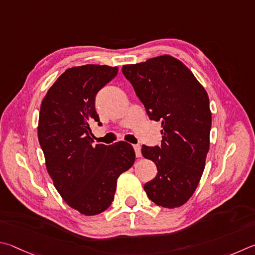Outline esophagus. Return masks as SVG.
Wrapping results in <instances>:
<instances>
[{"mask_svg":"<svg viewBox=\"0 0 255 255\" xmlns=\"http://www.w3.org/2000/svg\"><path fill=\"white\" fill-rule=\"evenodd\" d=\"M133 149H134V151H135L136 158H141V146L139 144H135V145H133Z\"/></svg>","mask_w":255,"mask_h":255,"instance_id":"34e87169","label":"esophagus"}]
</instances>
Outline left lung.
<instances>
[{"mask_svg": "<svg viewBox=\"0 0 255 255\" xmlns=\"http://www.w3.org/2000/svg\"><path fill=\"white\" fill-rule=\"evenodd\" d=\"M122 71L150 120L161 122V146L142 145L157 176L144 185L158 206L180 207L193 196L209 150L212 113L207 92L177 58L163 55L124 65Z\"/></svg>", "mask_w": 255, "mask_h": 255, "instance_id": "1", "label": "left lung"}]
</instances>
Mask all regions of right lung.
I'll list each match as a JSON object with an SVG mask.
<instances>
[{
    "label": "right lung",
    "mask_w": 255,
    "mask_h": 255,
    "mask_svg": "<svg viewBox=\"0 0 255 255\" xmlns=\"http://www.w3.org/2000/svg\"><path fill=\"white\" fill-rule=\"evenodd\" d=\"M118 71L106 65L71 67L48 89L40 107L38 139L47 171L62 199L86 216L110 207L118 178L135 160L128 142L92 144L89 125H101L96 94Z\"/></svg>",
    "instance_id": "right-lung-1"
}]
</instances>
